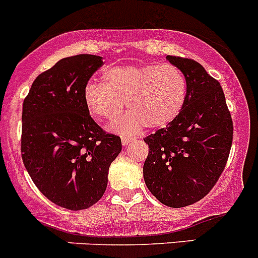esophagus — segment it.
<instances>
[{"label": "esophagus", "instance_id": "34e87169", "mask_svg": "<svg viewBox=\"0 0 258 258\" xmlns=\"http://www.w3.org/2000/svg\"><path fill=\"white\" fill-rule=\"evenodd\" d=\"M133 140H134V138L132 137H125V135L121 137V143H123V145H128L130 142H133Z\"/></svg>", "mask_w": 258, "mask_h": 258}]
</instances>
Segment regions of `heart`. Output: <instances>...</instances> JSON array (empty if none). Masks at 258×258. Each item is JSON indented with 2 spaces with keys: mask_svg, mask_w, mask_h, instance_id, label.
Masks as SVG:
<instances>
[{
  "mask_svg": "<svg viewBox=\"0 0 258 258\" xmlns=\"http://www.w3.org/2000/svg\"><path fill=\"white\" fill-rule=\"evenodd\" d=\"M186 99V77L171 63L109 68L103 74V84L89 82L84 88V102L97 120H115L126 103L132 113L113 126L125 137L144 125L168 126L179 118Z\"/></svg>",
  "mask_w": 258,
  "mask_h": 258,
  "instance_id": "obj_1",
  "label": "heart"
}]
</instances>
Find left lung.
<instances>
[{
	"label": "left lung",
	"instance_id": "obj_1",
	"mask_svg": "<svg viewBox=\"0 0 258 258\" xmlns=\"http://www.w3.org/2000/svg\"><path fill=\"white\" fill-rule=\"evenodd\" d=\"M187 81L184 110L166 128L144 138V180L164 205L184 208L205 198L226 166L233 123L219 81L190 58L168 55Z\"/></svg>",
	"mask_w": 258,
	"mask_h": 258
}]
</instances>
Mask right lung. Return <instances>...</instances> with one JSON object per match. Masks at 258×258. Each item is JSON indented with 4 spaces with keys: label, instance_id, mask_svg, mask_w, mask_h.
<instances>
[{
    "label": "right lung",
    "instance_id": "1",
    "mask_svg": "<svg viewBox=\"0 0 258 258\" xmlns=\"http://www.w3.org/2000/svg\"><path fill=\"white\" fill-rule=\"evenodd\" d=\"M103 58L77 54L58 60L32 84L22 108L21 154L32 181L48 200L73 211L100 200L118 135L89 115L84 88Z\"/></svg>",
    "mask_w": 258,
    "mask_h": 258
}]
</instances>
